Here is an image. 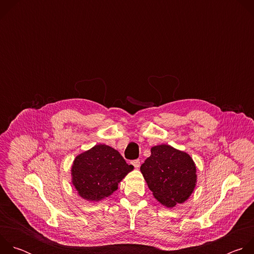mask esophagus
Returning a JSON list of instances; mask_svg holds the SVG:
<instances>
[{"mask_svg": "<svg viewBox=\"0 0 254 254\" xmlns=\"http://www.w3.org/2000/svg\"><path fill=\"white\" fill-rule=\"evenodd\" d=\"M131 165H132L135 169H138L139 166H140V162H139V160H134V161L131 162Z\"/></svg>", "mask_w": 254, "mask_h": 254, "instance_id": "esophagus-1", "label": "esophagus"}]
</instances>
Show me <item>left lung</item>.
I'll use <instances>...</instances> for the list:
<instances>
[{"mask_svg": "<svg viewBox=\"0 0 254 254\" xmlns=\"http://www.w3.org/2000/svg\"><path fill=\"white\" fill-rule=\"evenodd\" d=\"M140 172L154 197L167 208L186 202L197 184L196 164L191 156L170 144L152 147Z\"/></svg>", "mask_w": 254, "mask_h": 254, "instance_id": "left-lung-1", "label": "left lung"}]
</instances>
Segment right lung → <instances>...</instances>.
<instances>
[{"mask_svg":"<svg viewBox=\"0 0 254 254\" xmlns=\"http://www.w3.org/2000/svg\"><path fill=\"white\" fill-rule=\"evenodd\" d=\"M133 170L114 148L99 143L77 155L71 166V183L88 202L113 195L123 179Z\"/></svg>","mask_w":254,"mask_h":254,"instance_id":"add662e5","label":"right lung"}]
</instances>
